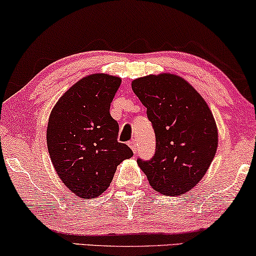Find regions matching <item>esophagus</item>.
<instances>
[{"label":"esophagus","instance_id":"34e87169","mask_svg":"<svg viewBox=\"0 0 256 256\" xmlns=\"http://www.w3.org/2000/svg\"><path fill=\"white\" fill-rule=\"evenodd\" d=\"M128 146L132 148V152L138 154V144H136V140H135V138H132V141H129V142H128Z\"/></svg>","mask_w":256,"mask_h":256}]
</instances>
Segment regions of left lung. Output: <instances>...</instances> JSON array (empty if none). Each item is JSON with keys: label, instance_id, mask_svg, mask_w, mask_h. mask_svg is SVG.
Masks as SVG:
<instances>
[{"label": "left lung", "instance_id": "obj_1", "mask_svg": "<svg viewBox=\"0 0 256 256\" xmlns=\"http://www.w3.org/2000/svg\"><path fill=\"white\" fill-rule=\"evenodd\" d=\"M132 88L152 124L156 152L138 160L150 186L162 194L180 196L199 183L218 148V129L202 96L170 73L135 79Z\"/></svg>", "mask_w": 256, "mask_h": 256}]
</instances>
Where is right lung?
<instances>
[{
	"label": "right lung",
	"mask_w": 256,
	"mask_h": 256,
	"mask_svg": "<svg viewBox=\"0 0 256 256\" xmlns=\"http://www.w3.org/2000/svg\"><path fill=\"white\" fill-rule=\"evenodd\" d=\"M121 79L94 73L80 79L54 104L48 118L46 142L57 174L80 198L106 191L118 164L132 156L118 142V124L110 108Z\"/></svg>",
	"instance_id": "add662e5"
}]
</instances>
